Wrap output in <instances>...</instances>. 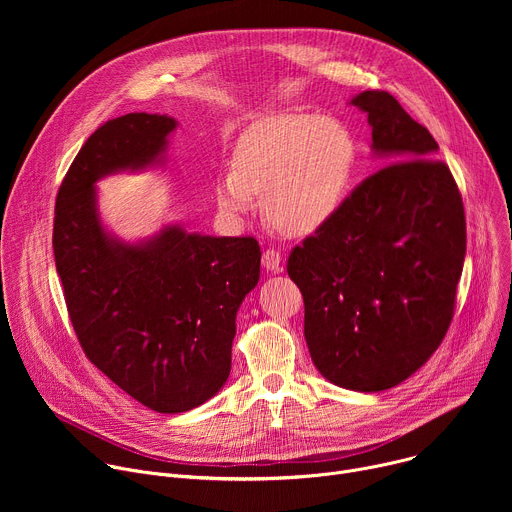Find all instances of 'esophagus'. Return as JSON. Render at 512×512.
I'll return each mask as SVG.
<instances>
[{"label":"esophagus","instance_id":"1","mask_svg":"<svg viewBox=\"0 0 512 512\" xmlns=\"http://www.w3.org/2000/svg\"><path fill=\"white\" fill-rule=\"evenodd\" d=\"M263 267L267 271L279 273L281 271V253L275 251V249H265L263 251Z\"/></svg>","mask_w":512,"mask_h":512}]
</instances>
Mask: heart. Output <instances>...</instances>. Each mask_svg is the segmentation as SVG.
<instances>
[{
    "mask_svg": "<svg viewBox=\"0 0 512 512\" xmlns=\"http://www.w3.org/2000/svg\"><path fill=\"white\" fill-rule=\"evenodd\" d=\"M354 162L342 123L312 113L273 115L241 137L233 166L216 178V200L229 218H241L263 194L269 225L291 237L312 235L340 208Z\"/></svg>",
    "mask_w": 512,
    "mask_h": 512,
    "instance_id": "obj_1",
    "label": "heart"
}]
</instances>
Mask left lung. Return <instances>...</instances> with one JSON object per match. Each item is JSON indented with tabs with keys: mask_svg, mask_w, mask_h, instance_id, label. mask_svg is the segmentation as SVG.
Here are the masks:
<instances>
[{
	"mask_svg": "<svg viewBox=\"0 0 512 512\" xmlns=\"http://www.w3.org/2000/svg\"><path fill=\"white\" fill-rule=\"evenodd\" d=\"M367 113L385 162L330 221L289 253L304 336L330 383L377 393L411 377L454 318L466 255L458 184L437 141L387 91L350 101Z\"/></svg>",
	"mask_w": 512,
	"mask_h": 512,
	"instance_id": "left-lung-1",
	"label": "left lung"
}]
</instances>
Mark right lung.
I'll use <instances>...</instances> for the list:
<instances>
[{"label":"right lung","instance_id":"1","mask_svg":"<svg viewBox=\"0 0 512 512\" xmlns=\"http://www.w3.org/2000/svg\"><path fill=\"white\" fill-rule=\"evenodd\" d=\"M176 119L127 113L103 123L70 164L52 247L68 316L95 367L158 413L194 409L231 373L235 318L259 281L253 237L166 227L129 245L99 221L95 182L160 164Z\"/></svg>","mask_w":512,"mask_h":512}]
</instances>
